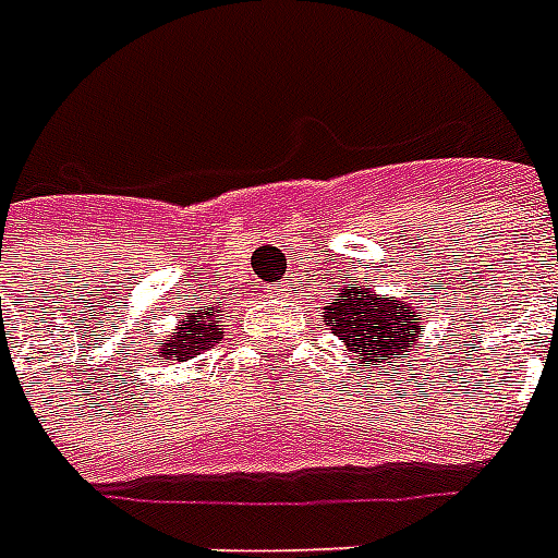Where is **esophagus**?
I'll return each instance as SVG.
<instances>
[{
    "label": "esophagus",
    "mask_w": 558,
    "mask_h": 558,
    "mask_svg": "<svg viewBox=\"0 0 558 558\" xmlns=\"http://www.w3.org/2000/svg\"><path fill=\"white\" fill-rule=\"evenodd\" d=\"M269 292H278L280 295V292H287V287H283V283H275V287H269Z\"/></svg>",
    "instance_id": "34e87169"
}]
</instances>
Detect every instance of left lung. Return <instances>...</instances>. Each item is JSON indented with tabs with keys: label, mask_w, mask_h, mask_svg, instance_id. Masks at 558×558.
Returning <instances> with one entry per match:
<instances>
[{
	"label": "left lung",
	"mask_w": 558,
	"mask_h": 558,
	"mask_svg": "<svg viewBox=\"0 0 558 558\" xmlns=\"http://www.w3.org/2000/svg\"><path fill=\"white\" fill-rule=\"evenodd\" d=\"M327 327L359 353L362 367L373 362H399L408 356V348L423 332L414 310L402 301L371 295L359 287V280L341 289L327 306Z\"/></svg>",
	"instance_id": "8db88e82"
}]
</instances>
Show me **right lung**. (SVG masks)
Here are the masks:
<instances>
[{"instance_id":"obj_1","label":"right lung","mask_w":558,"mask_h":558,"mask_svg":"<svg viewBox=\"0 0 558 558\" xmlns=\"http://www.w3.org/2000/svg\"><path fill=\"white\" fill-rule=\"evenodd\" d=\"M222 324L217 322V310L208 306V310H193L187 315V322L179 324L177 341H168L161 356L173 359V362H185V359L196 356V350H208L210 341H217L222 332H219Z\"/></svg>"}]
</instances>
